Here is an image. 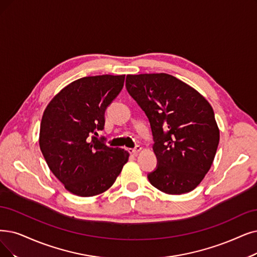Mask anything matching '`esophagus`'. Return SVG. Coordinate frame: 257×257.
<instances>
[{"instance_id":"1","label":"esophagus","mask_w":257,"mask_h":257,"mask_svg":"<svg viewBox=\"0 0 257 257\" xmlns=\"http://www.w3.org/2000/svg\"><path fill=\"white\" fill-rule=\"evenodd\" d=\"M142 150V148L140 146H137L135 149H128V152L131 154H133V155H137V154Z\"/></svg>"}]
</instances>
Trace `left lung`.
<instances>
[{"label": "left lung", "mask_w": 257, "mask_h": 257, "mask_svg": "<svg viewBox=\"0 0 257 257\" xmlns=\"http://www.w3.org/2000/svg\"><path fill=\"white\" fill-rule=\"evenodd\" d=\"M125 86L151 123L158 166L148 175L151 184L171 195L193 191L209 172L219 143L211 104L163 73L127 75Z\"/></svg>", "instance_id": "1"}]
</instances>
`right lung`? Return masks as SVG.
<instances>
[{
    "label": "right lung",
    "instance_id": "obj_1",
    "mask_svg": "<svg viewBox=\"0 0 257 257\" xmlns=\"http://www.w3.org/2000/svg\"><path fill=\"white\" fill-rule=\"evenodd\" d=\"M124 75L78 79L60 90L46 106L39 143L46 163L64 188L81 197L108 190L130 154L97 138L104 112L121 91Z\"/></svg>",
    "mask_w": 257,
    "mask_h": 257
}]
</instances>
